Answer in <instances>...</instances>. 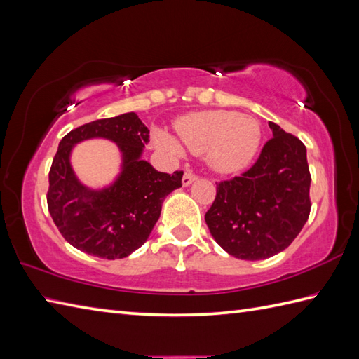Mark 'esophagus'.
Here are the masks:
<instances>
[{
    "label": "esophagus",
    "instance_id": "obj_1",
    "mask_svg": "<svg viewBox=\"0 0 359 359\" xmlns=\"http://www.w3.org/2000/svg\"><path fill=\"white\" fill-rule=\"evenodd\" d=\"M196 179H197L196 174H193L191 171H187L184 174V179H182V184H184V187H188V185H191Z\"/></svg>",
    "mask_w": 359,
    "mask_h": 359
}]
</instances>
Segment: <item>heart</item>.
<instances>
[{
    "label": "heart",
    "instance_id": "heart-1",
    "mask_svg": "<svg viewBox=\"0 0 359 359\" xmlns=\"http://www.w3.org/2000/svg\"><path fill=\"white\" fill-rule=\"evenodd\" d=\"M180 143L193 152L207 154L208 163L224 174L238 172L251 163L261 144V125L255 117L233 111H201L182 117L175 125ZM158 147L180 156V143L165 131H157Z\"/></svg>",
    "mask_w": 359,
    "mask_h": 359
}]
</instances>
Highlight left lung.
Returning <instances> with one entry per match:
<instances>
[{"mask_svg":"<svg viewBox=\"0 0 359 359\" xmlns=\"http://www.w3.org/2000/svg\"><path fill=\"white\" fill-rule=\"evenodd\" d=\"M271 139L239 177L219 182L205 215L210 233L228 255L259 261L280 253L306 225L310 202L307 149L273 121Z\"/></svg>","mask_w":359,"mask_h":359,"instance_id":"left-lung-1","label":"left lung"}]
</instances>
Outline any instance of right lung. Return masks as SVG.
Listing matches in <instances>:
<instances>
[{"mask_svg": "<svg viewBox=\"0 0 359 359\" xmlns=\"http://www.w3.org/2000/svg\"><path fill=\"white\" fill-rule=\"evenodd\" d=\"M89 138L111 140L122 152L121 174L102 190L83 186L70 165L74 144ZM148 142L149 129L135 112L90 121L63 137L49 171L48 207L58 231L72 247L114 261L147 242L165 197L182 187L184 175V171L158 172L142 160Z\"/></svg>", "mask_w": 359, "mask_h": 359, "instance_id": "right-lung-1", "label": "right lung"}]
</instances>
